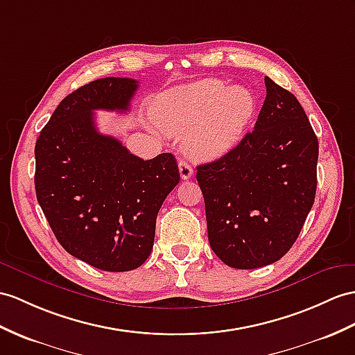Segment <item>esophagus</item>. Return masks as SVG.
Segmentation results:
<instances>
[{"mask_svg":"<svg viewBox=\"0 0 355 355\" xmlns=\"http://www.w3.org/2000/svg\"><path fill=\"white\" fill-rule=\"evenodd\" d=\"M179 173H180V178L184 180L189 179L193 176V167L189 166V162L185 159H180L179 161Z\"/></svg>","mask_w":355,"mask_h":355,"instance_id":"obj_1","label":"esophagus"}]
</instances>
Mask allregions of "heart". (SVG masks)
<instances>
[{
  "mask_svg": "<svg viewBox=\"0 0 355 355\" xmlns=\"http://www.w3.org/2000/svg\"><path fill=\"white\" fill-rule=\"evenodd\" d=\"M253 93L241 85L227 87L220 80H202L171 89L157 99L167 132L187 137V152L215 159L238 146L254 114Z\"/></svg>",
  "mask_w": 355,
  "mask_h": 355,
  "instance_id": "heart-1",
  "label": "heart"
}]
</instances>
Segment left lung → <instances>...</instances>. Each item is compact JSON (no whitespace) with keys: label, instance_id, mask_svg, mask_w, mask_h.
Returning <instances> with one entry per match:
<instances>
[{"label":"left lung","instance_id":"left-lung-1","mask_svg":"<svg viewBox=\"0 0 355 355\" xmlns=\"http://www.w3.org/2000/svg\"><path fill=\"white\" fill-rule=\"evenodd\" d=\"M266 98L252 132L220 159L197 167L207 238L238 270L277 262L295 243L316 194L319 144L304 110L265 76Z\"/></svg>","mask_w":355,"mask_h":355}]
</instances>
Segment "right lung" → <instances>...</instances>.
Segmentation results:
<instances>
[{"label":"right lung","instance_id":"1","mask_svg":"<svg viewBox=\"0 0 355 355\" xmlns=\"http://www.w3.org/2000/svg\"><path fill=\"white\" fill-rule=\"evenodd\" d=\"M137 87L114 76L83 85L60 102L34 148L37 202L57 241L111 272L146 262L157 215L180 178L171 153L144 161L96 129L94 111H128Z\"/></svg>","mask_w":355,"mask_h":355}]
</instances>
